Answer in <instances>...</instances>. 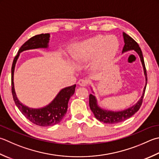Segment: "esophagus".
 <instances>
[{"mask_svg": "<svg viewBox=\"0 0 159 159\" xmlns=\"http://www.w3.org/2000/svg\"><path fill=\"white\" fill-rule=\"evenodd\" d=\"M78 84H79V85L80 86L85 87L88 85V80H84V79H80L79 81H78Z\"/></svg>", "mask_w": 159, "mask_h": 159, "instance_id": "34e87169", "label": "esophagus"}]
</instances>
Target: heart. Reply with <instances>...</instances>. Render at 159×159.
Wrapping results in <instances>:
<instances>
[{
  "label": "heart",
  "instance_id": "obj_1",
  "mask_svg": "<svg viewBox=\"0 0 159 159\" xmlns=\"http://www.w3.org/2000/svg\"><path fill=\"white\" fill-rule=\"evenodd\" d=\"M119 48V43L114 36L99 35L73 45L70 52L72 61L77 64L94 59L92 70H99L113 58Z\"/></svg>",
  "mask_w": 159,
  "mask_h": 159
}]
</instances>
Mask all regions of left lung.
Returning <instances> with one entry per match:
<instances>
[{
  "mask_svg": "<svg viewBox=\"0 0 159 159\" xmlns=\"http://www.w3.org/2000/svg\"><path fill=\"white\" fill-rule=\"evenodd\" d=\"M123 36L125 45H124L122 53L126 52L127 51H131V50H134L136 53H137L140 58H141L143 67L146 83L143 89V94L141 96V98L139 100V101L136 102L135 105H134L133 106L122 111H114L106 110H104V109H102L101 107L98 106L97 100H96L95 96L90 94L89 98V107L91 109L92 112L94 113L96 119L98 120L99 121H101V122L105 123L116 124V123L123 122V121L128 119L129 118L132 116L136 112H137L142 105L143 99V96H144L145 89H146V85H147V81H148L147 72H146V68H145L144 59H143V53H142L141 49L140 48L138 43H136L135 40L132 38V37H130L129 35H127V34H125V32L123 33Z\"/></svg>",
  "mask_w": 159,
  "mask_h": 159,
  "instance_id": "obj_1",
  "label": "left lung"
}]
</instances>
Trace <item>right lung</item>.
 <instances>
[{
  "mask_svg": "<svg viewBox=\"0 0 159 159\" xmlns=\"http://www.w3.org/2000/svg\"><path fill=\"white\" fill-rule=\"evenodd\" d=\"M49 37V34H41L30 39L20 47L14 59L11 67V93L16 105L28 120L34 124L42 127L52 126L61 122L67 112L68 102L71 96L74 94L76 85L62 89L54 100L46 106L38 109L30 108L20 102L16 94L14 73L16 63L19 57L20 53L29 49L48 48Z\"/></svg>",
  "mask_w": 159,
  "mask_h": 159,
  "instance_id": "add662e5",
  "label": "right lung"
}]
</instances>
